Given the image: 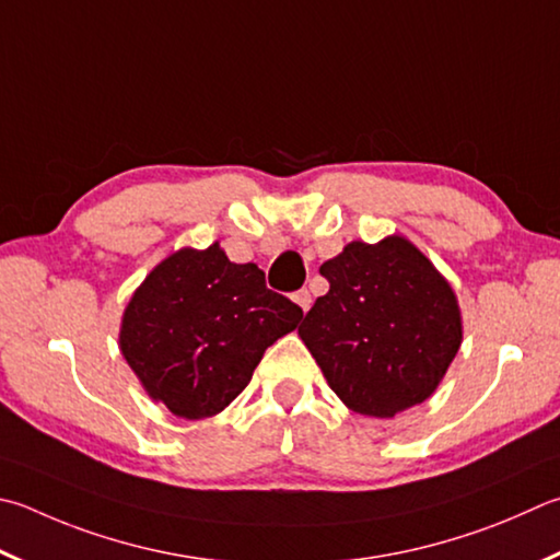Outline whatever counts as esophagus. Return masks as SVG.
Segmentation results:
<instances>
[{
  "label": "esophagus",
  "mask_w": 560,
  "mask_h": 560,
  "mask_svg": "<svg viewBox=\"0 0 560 560\" xmlns=\"http://www.w3.org/2000/svg\"><path fill=\"white\" fill-rule=\"evenodd\" d=\"M293 301H296V303H299V306H301V311H303V313H306V311L311 308V303H313V296H311V291H308V289H301V291H296V293H293Z\"/></svg>",
  "instance_id": "obj_1"
}]
</instances>
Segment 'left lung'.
I'll return each mask as SVG.
<instances>
[{"instance_id":"left-lung-1","label":"left lung","mask_w":560,"mask_h":560,"mask_svg":"<svg viewBox=\"0 0 560 560\" xmlns=\"http://www.w3.org/2000/svg\"><path fill=\"white\" fill-rule=\"evenodd\" d=\"M320 273L330 289L299 335L342 404L392 419L429 399L463 342L460 306L441 271L392 235L350 242Z\"/></svg>"}]
</instances>
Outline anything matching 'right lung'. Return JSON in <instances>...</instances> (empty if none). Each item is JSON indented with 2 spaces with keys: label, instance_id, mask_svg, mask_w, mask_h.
<instances>
[{
  "label": "right lung",
  "instance_id": "right-lung-1",
  "mask_svg": "<svg viewBox=\"0 0 560 560\" xmlns=\"http://www.w3.org/2000/svg\"><path fill=\"white\" fill-rule=\"evenodd\" d=\"M303 318L267 289L257 264L222 247H183L156 264L121 315L119 350L141 386L171 413L196 421L237 399L264 350Z\"/></svg>",
  "mask_w": 560,
  "mask_h": 560
}]
</instances>
